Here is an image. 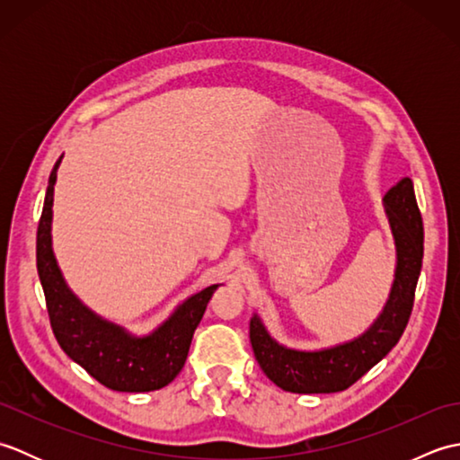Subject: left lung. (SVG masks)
<instances>
[{
  "mask_svg": "<svg viewBox=\"0 0 460 460\" xmlns=\"http://www.w3.org/2000/svg\"><path fill=\"white\" fill-rule=\"evenodd\" d=\"M385 211L397 247L395 282L387 305L364 336L322 351L287 349L272 340L261 320L251 318L249 338L259 366L280 389L292 394L344 392L392 349L411 316L423 262V219L413 181L403 178L385 193Z\"/></svg>",
  "mask_w": 460,
  "mask_h": 460,
  "instance_id": "8db88e82",
  "label": "left lung"
}]
</instances>
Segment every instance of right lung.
I'll return each mask as SVG.
<instances>
[{
  "mask_svg": "<svg viewBox=\"0 0 460 460\" xmlns=\"http://www.w3.org/2000/svg\"><path fill=\"white\" fill-rule=\"evenodd\" d=\"M58 164L61 158L49 175L37 227V272L58 346L99 384L114 392L140 394L168 385L185 364L193 332L217 285L185 300L165 324L146 338H132L122 328L93 314L66 288L51 249V208Z\"/></svg>",
  "mask_w": 460,
  "mask_h": 460,
  "instance_id": "obj_1",
  "label": "right lung"
}]
</instances>
